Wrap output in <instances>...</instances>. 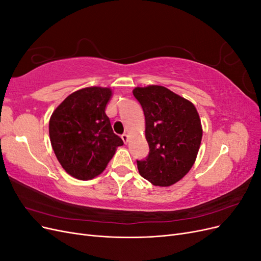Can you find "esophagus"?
Instances as JSON below:
<instances>
[{
	"instance_id": "1",
	"label": "esophagus",
	"mask_w": 261,
	"mask_h": 261,
	"mask_svg": "<svg viewBox=\"0 0 261 261\" xmlns=\"http://www.w3.org/2000/svg\"><path fill=\"white\" fill-rule=\"evenodd\" d=\"M122 139H123V141H124V144H127V141H128V136L126 135V134H123V135H122Z\"/></svg>"
}]
</instances>
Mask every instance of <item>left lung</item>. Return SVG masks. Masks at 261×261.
Listing matches in <instances>:
<instances>
[{"label":"left lung","instance_id":"left-lung-1","mask_svg":"<svg viewBox=\"0 0 261 261\" xmlns=\"http://www.w3.org/2000/svg\"><path fill=\"white\" fill-rule=\"evenodd\" d=\"M133 94L143 107L149 154L137 160L139 174L154 186H171L195 163L202 138L199 114L191 101L165 88L136 87Z\"/></svg>","mask_w":261,"mask_h":261}]
</instances>
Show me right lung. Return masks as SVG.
<instances>
[{
    "label": "right lung",
    "mask_w": 261,
    "mask_h": 261,
    "mask_svg": "<svg viewBox=\"0 0 261 261\" xmlns=\"http://www.w3.org/2000/svg\"><path fill=\"white\" fill-rule=\"evenodd\" d=\"M112 90L87 87L54 110L49 122L51 145L62 168L82 180L105 171L123 140L113 133L106 107Z\"/></svg>",
    "instance_id": "1"
}]
</instances>
